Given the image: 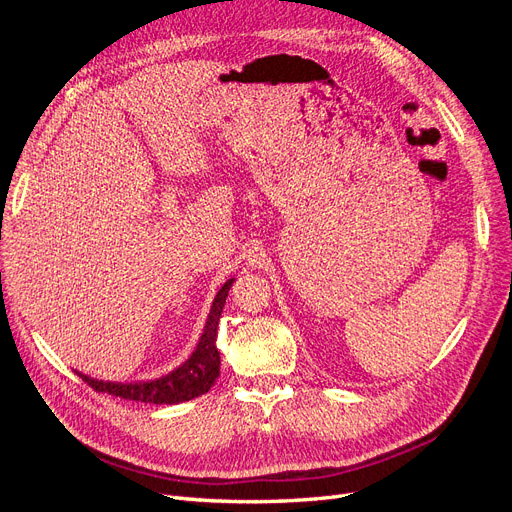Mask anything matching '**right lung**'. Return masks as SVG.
Wrapping results in <instances>:
<instances>
[{"label": "right lung", "mask_w": 512, "mask_h": 512, "mask_svg": "<svg viewBox=\"0 0 512 512\" xmlns=\"http://www.w3.org/2000/svg\"><path fill=\"white\" fill-rule=\"evenodd\" d=\"M233 281L235 277L227 279V283H224L218 290V294L214 296L208 321L203 325V332L195 346V351L185 363L178 365L174 372L155 380H140V382H107V380L90 378L81 372H77V376L84 382H88L98 393H109L113 397L140 401V403H155V405H174V403L191 401L203 393H208L220 374V353L216 349V334H218L220 313L224 309V302H227Z\"/></svg>", "instance_id": "add662e5"}]
</instances>
